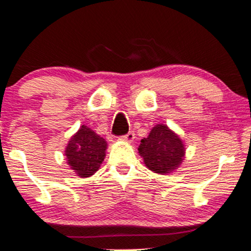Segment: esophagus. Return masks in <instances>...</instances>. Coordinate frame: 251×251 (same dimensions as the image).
<instances>
[{"instance_id": "1", "label": "esophagus", "mask_w": 251, "mask_h": 251, "mask_svg": "<svg viewBox=\"0 0 251 251\" xmlns=\"http://www.w3.org/2000/svg\"><path fill=\"white\" fill-rule=\"evenodd\" d=\"M134 136H136V134L133 133V131H130L128 133H126L123 138L124 140H126V142H132V140L134 139Z\"/></svg>"}]
</instances>
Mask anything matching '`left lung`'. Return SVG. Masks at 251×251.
I'll return each instance as SVG.
<instances>
[{
  "label": "left lung",
  "mask_w": 251,
  "mask_h": 251,
  "mask_svg": "<svg viewBox=\"0 0 251 251\" xmlns=\"http://www.w3.org/2000/svg\"><path fill=\"white\" fill-rule=\"evenodd\" d=\"M138 151L149 169L158 174L175 170L184 156L181 139L166 125H156L148 138L142 139Z\"/></svg>",
  "instance_id": "1"
}]
</instances>
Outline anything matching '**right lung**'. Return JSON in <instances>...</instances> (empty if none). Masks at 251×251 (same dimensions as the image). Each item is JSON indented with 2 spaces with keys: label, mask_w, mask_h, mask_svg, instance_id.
<instances>
[{
  "label": "right lung",
  "mask_w": 251,
  "mask_h": 251,
  "mask_svg": "<svg viewBox=\"0 0 251 251\" xmlns=\"http://www.w3.org/2000/svg\"><path fill=\"white\" fill-rule=\"evenodd\" d=\"M107 143L94 131L82 125L78 132L69 140L65 155L69 166L81 177L93 175L103 162Z\"/></svg>",
  "instance_id": "obj_1"
}]
</instances>
